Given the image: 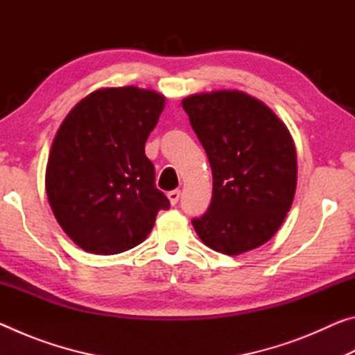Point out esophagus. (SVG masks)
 <instances>
[{"label": "esophagus", "mask_w": 355, "mask_h": 355, "mask_svg": "<svg viewBox=\"0 0 355 355\" xmlns=\"http://www.w3.org/2000/svg\"><path fill=\"white\" fill-rule=\"evenodd\" d=\"M167 197H169V200H171L172 205H175V203H177L178 199H180V189L169 191V192H167Z\"/></svg>", "instance_id": "esophagus-1"}]
</instances>
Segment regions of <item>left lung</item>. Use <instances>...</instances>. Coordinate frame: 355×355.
I'll list each match as a JSON object with an SVG mask.
<instances>
[{
    "mask_svg": "<svg viewBox=\"0 0 355 355\" xmlns=\"http://www.w3.org/2000/svg\"><path fill=\"white\" fill-rule=\"evenodd\" d=\"M213 172L207 213L192 219L208 248L239 255L269 241L294 199L296 148L266 105L238 91L191 95L182 101Z\"/></svg>",
    "mask_w": 355,
    "mask_h": 355,
    "instance_id": "8db88e82",
    "label": "left lung"
}]
</instances>
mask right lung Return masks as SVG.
I'll list each match as a JSON object with an SVG mask.
<instances>
[{"mask_svg": "<svg viewBox=\"0 0 355 355\" xmlns=\"http://www.w3.org/2000/svg\"><path fill=\"white\" fill-rule=\"evenodd\" d=\"M164 97L139 87L100 89L59 127L45 186L55 218L86 252L114 255L148 236L171 202L155 184L146 156Z\"/></svg>", "mask_w": 355, "mask_h": 355, "instance_id": "1", "label": "right lung"}]
</instances>
